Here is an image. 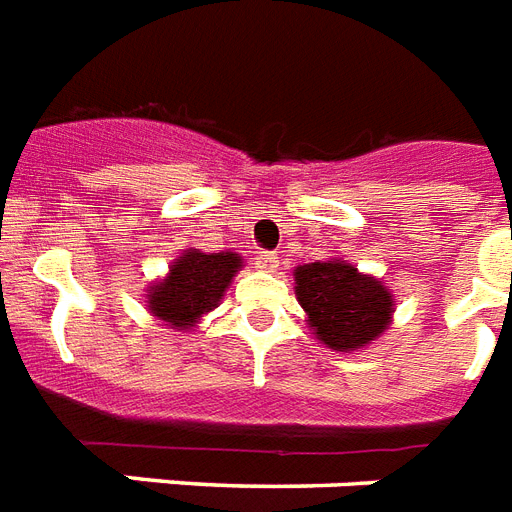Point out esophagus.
I'll list each match as a JSON object with an SVG mask.
<instances>
[{"mask_svg":"<svg viewBox=\"0 0 512 512\" xmlns=\"http://www.w3.org/2000/svg\"><path fill=\"white\" fill-rule=\"evenodd\" d=\"M256 264H259V269H264V272H275V269L280 267V256L272 251H261L259 256H256Z\"/></svg>","mask_w":512,"mask_h":512,"instance_id":"34e87169","label":"esophagus"}]
</instances>
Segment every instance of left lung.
<instances>
[{"label":"left lung","mask_w":512,"mask_h":512,"mask_svg":"<svg viewBox=\"0 0 512 512\" xmlns=\"http://www.w3.org/2000/svg\"><path fill=\"white\" fill-rule=\"evenodd\" d=\"M296 298L306 325L327 349L359 351L386 333L396 296L380 277L359 272L343 259H325L293 269Z\"/></svg>","instance_id":"8db88e82"}]
</instances>
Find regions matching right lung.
<instances>
[{"instance_id": "obj_1", "label": "right lung", "mask_w": 512, "mask_h": 512, "mask_svg": "<svg viewBox=\"0 0 512 512\" xmlns=\"http://www.w3.org/2000/svg\"><path fill=\"white\" fill-rule=\"evenodd\" d=\"M243 267V256L235 251L203 253L198 248H187L171 261L166 277L147 285V312L155 320L166 322L171 330H192L200 317L219 306Z\"/></svg>"}]
</instances>
